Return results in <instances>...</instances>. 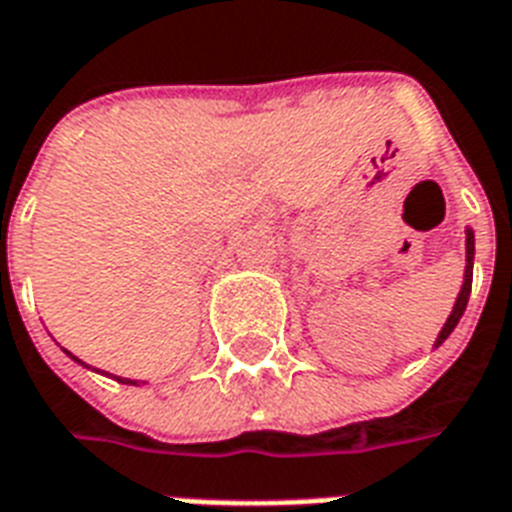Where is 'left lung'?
Masks as SVG:
<instances>
[{
	"instance_id": "left-lung-1",
	"label": "left lung",
	"mask_w": 512,
	"mask_h": 512,
	"mask_svg": "<svg viewBox=\"0 0 512 512\" xmlns=\"http://www.w3.org/2000/svg\"><path fill=\"white\" fill-rule=\"evenodd\" d=\"M465 280H462V288H459V296L457 301H454V310H451L449 320L443 323L441 328V334H438V339H435L433 347H441L446 339L451 336V331L457 328L459 318L465 315V307H467V299H470V288H473V259H475V235H473V229L467 227L465 229Z\"/></svg>"
}]
</instances>
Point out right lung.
<instances>
[{"label":"right lung","instance_id":"add662e5","mask_svg":"<svg viewBox=\"0 0 512 512\" xmlns=\"http://www.w3.org/2000/svg\"><path fill=\"white\" fill-rule=\"evenodd\" d=\"M63 352H66V355H69V358L74 360V363H79V366L90 368V366H87V363H82V360H79L77 355H71L69 350H63ZM93 371H98V368H93ZM98 374H101V371H98ZM104 374H106V371H104ZM112 379H117V382H120V384H138V379H125V376H112ZM141 384H144V382H141Z\"/></svg>","mask_w":512,"mask_h":512}]
</instances>
